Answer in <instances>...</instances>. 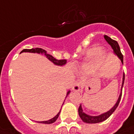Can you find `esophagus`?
I'll list each match as a JSON object with an SVG mask.
<instances>
[{
    "mask_svg": "<svg viewBox=\"0 0 134 134\" xmlns=\"http://www.w3.org/2000/svg\"><path fill=\"white\" fill-rule=\"evenodd\" d=\"M81 88V84L79 81H76L72 86V90L75 91H79Z\"/></svg>",
    "mask_w": 134,
    "mask_h": 134,
    "instance_id": "34e87169",
    "label": "esophagus"
}]
</instances>
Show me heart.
Returning a JSON list of instances; mask_svg holds the SVG:
<instances>
[{
	"label": "heart",
	"instance_id": "obj_1",
	"mask_svg": "<svg viewBox=\"0 0 134 134\" xmlns=\"http://www.w3.org/2000/svg\"><path fill=\"white\" fill-rule=\"evenodd\" d=\"M100 53V51L99 48H93L89 52V59L91 60H93L98 56V55Z\"/></svg>",
	"mask_w": 134,
	"mask_h": 134
}]
</instances>
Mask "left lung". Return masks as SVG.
Instances as JSON below:
<instances>
[{
	"mask_svg": "<svg viewBox=\"0 0 134 134\" xmlns=\"http://www.w3.org/2000/svg\"><path fill=\"white\" fill-rule=\"evenodd\" d=\"M104 38H105V39L106 40V41L111 46L112 48L113 49V51H114L115 54L116 55H117V57L120 59L121 63L123 64V55L121 54V51H120V48H119V44H118V43H117L116 41H115V40L112 39L111 38L108 36L107 35L104 36ZM124 78H125V75H124V74H123L122 84H121V93H120V94H119V98L117 100V103H115V105L113 106L109 111L105 112L103 114H101V115H98V116H91V115H87V114H86L85 112H83V110H82V108H81V105H80L78 110L79 115V117H81V120H82L83 122H86V123H88V124H96V123L102 122V121L106 120L108 117H110V115H112L113 112H115V110H116V108H117V106L119 105V102H120V100H121V92H122V88H123V86H124Z\"/></svg>",
	"mask_w": 134,
	"mask_h": 134,
	"instance_id": "8db88e82",
	"label": "left lung"
}]
</instances>
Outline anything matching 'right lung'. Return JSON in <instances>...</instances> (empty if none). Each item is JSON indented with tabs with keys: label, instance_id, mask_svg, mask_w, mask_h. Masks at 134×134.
<instances>
[{
	"label": "right lung",
	"instance_id": "add662e5",
	"mask_svg": "<svg viewBox=\"0 0 134 134\" xmlns=\"http://www.w3.org/2000/svg\"><path fill=\"white\" fill-rule=\"evenodd\" d=\"M23 52H29V53H41V54H44L45 56H46V58L48 59L50 61H51L52 63L55 64V65H58V66H63V65H65L66 63H67V60H57L55 58H53V56L51 55H49L46 53V51L43 50L42 48H31V49H24L23 51H21V53H22ZM69 93H70V91L67 93V96H66V98L68 95L69 94ZM61 111V110H60ZM60 111L58 113V115L55 116L53 118H52V119H49L48 121H39L40 123H43V124H52V123H53L55 121L57 120V119L59 117V115H60Z\"/></svg>",
	"mask_w": 134,
	"mask_h": 134
}]
</instances>
